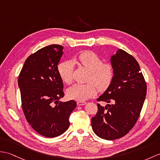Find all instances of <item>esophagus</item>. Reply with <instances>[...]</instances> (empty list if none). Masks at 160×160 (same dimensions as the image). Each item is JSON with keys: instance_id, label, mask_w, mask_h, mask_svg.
Masks as SVG:
<instances>
[{"instance_id": "1", "label": "esophagus", "mask_w": 160, "mask_h": 160, "mask_svg": "<svg viewBox=\"0 0 160 160\" xmlns=\"http://www.w3.org/2000/svg\"><path fill=\"white\" fill-rule=\"evenodd\" d=\"M86 102H82V101H79V102H77V105L78 106H83V105H85L86 104Z\"/></svg>"}]
</instances>
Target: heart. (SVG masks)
<instances>
[{
    "instance_id": "b5f03b06",
    "label": "heart",
    "mask_w": 160,
    "mask_h": 160,
    "mask_svg": "<svg viewBox=\"0 0 160 160\" xmlns=\"http://www.w3.org/2000/svg\"><path fill=\"white\" fill-rule=\"evenodd\" d=\"M73 63H79L91 72L87 84H75L67 90V95L71 99L84 101L93 97L100 91H105L112 82L114 76L112 66L103 63L102 58L90 51L81 53L72 61H66L58 66V73L61 80L66 84H70L73 78ZM98 87L97 88V87Z\"/></svg>"
}]
</instances>
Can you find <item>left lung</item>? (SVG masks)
Returning a JSON list of instances; mask_svg holds the SVG:
<instances>
[{
    "label": "left lung",
    "instance_id": "obj_1",
    "mask_svg": "<svg viewBox=\"0 0 160 160\" xmlns=\"http://www.w3.org/2000/svg\"><path fill=\"white\" fill-rule=\"evenodd\" d=\"M112 82L98 101V110L91 118L92 129L99 138L112 140L130 131L139 117L147 94V84L134 57L118 49L111 56ZM109 102H112L110 105Z\"/></svg>",
    "mask_w": 160,
    "mask_h": 160
}]
</instances>
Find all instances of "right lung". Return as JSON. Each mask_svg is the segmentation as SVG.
Here are the masks:
<instances>
[{
    "label": "right lung",
    "mask_w": 160,
    "mask_h": 160,
    "mask_svg": "<svg viewBox=\"0 0 160 160\" xmlns=\"http://www.w3.org/2000/svg\"><path fill=\"white\" fill-rule=\"evenodd\" d=\"M63 47L50 45L30 55L18 78L22 106L28 123L48 138L61 135L69 127V116L76 107L73 100L62 102V80L58 65Z\"/></svg>",
    "instance_id": "add662e5"
}]
</instances>
